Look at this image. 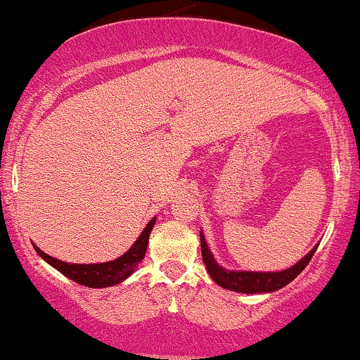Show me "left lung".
Listing matches in <instances>:
<instances>
[{
  "instance_id": "8db88e82",
  "label": "left lung",
  "mask_w": 360,
  "mask_h": 360,
  "mask_svg": "<svg viewBox=\"0 0 360 360\" xmlns=\"http://www.w3.org/2000/svg\"><path fill=\"white\" fill-rule=\"evenodd\" d=\"M201 239V255H203V262L208 270L210 277L214 280L219 287L231 292L238 293H272L277 290L283 288L292 280L298 277L307 267L309 260H311L313 254L316 252L318 245L309 250V252L298 260L297 264L292 265L290 269L278 270V272H249V270H228L216 262L213 252H211L208 244L205 240L203 231H200Z\"/></svg>"
}]
</instances>
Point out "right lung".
<instances>
[{
  "instance_id": "add662e5",
  "label": "right lung",
  "mask_w": 360,
  "mask_h": 360,
  "mask_svg": "<svg viewBox=\"0 0 360 360\" xmlns=\"http://www.w3.org/2000/svg\"><path fill=\"white\" fill-rule=\"evenodd\" d=\"M155 218H152L144 231L139 234V238L136 239V243L127 249L121 257L110 262H100V264H70L58 260L52 255H49L37 248L36 244L34 249L41 257L46 260L47 264H51L53 269H57L58 272L65 275L73 282L85 285L88 288H106V287H115V285L124 282L127 277H131L139 262L146 257L147 244H149V236L150 231L154 229Z\"/></svg>"
}]
</instances>
